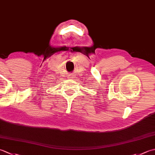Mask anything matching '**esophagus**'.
<instances>
[{
  "instance_id": "34e87169",
  "label": "esophagus",
  "mask_w": 155,
  "mask_h": 155,
  "mask_svg": "<svg viewBox=\"0 0 155 155\" xmlns=\"http://www.w3.org/2000/svg\"><path fill=\"white\" fill-rule=\"evenodd\" d=\"M72 78H73V77H72L71 75H68V78H69V79H72Z\"/></svg>"
}]
</instances>
